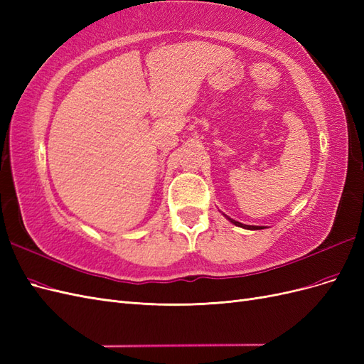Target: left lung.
I'll list each match as a JSON object with an SVG mask.
<instances>
[{
    "label": "left lung",
    "mask_w": 364,
    "mask_h": 364,
    "mask_svg": "<svg viewBox=\"0 0 364 364\" xmlns=\"http://www.w3.org/2000/svg\"><path fill=\"white\" fill-rule=\"evenodd\" d=\"M232 223L237 225V226H241V228H246V229H261V228H258V226H246V225H241V223H238V222H234V220H232Z\"/></svg>",
    "instance_id": "obj_1"
}]
</instances>
